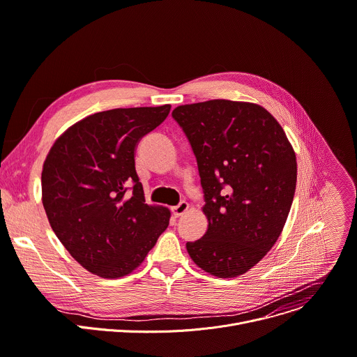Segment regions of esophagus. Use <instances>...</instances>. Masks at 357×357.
<instances>
[{
  "label": "esophagus",
  "instance_id": "esophagus-1",
  "mask_svg": "<svg viewBox=\"0 0 357 357\" xmlns=\"http://www.w3.org/2000/svg\"><path fill=\"white\" fill-rule=\"evenodd\" d=\"M188 209H189V204L183 201V202H181L179 205H176V206L172 208V213H174L175 218H179V216H182L183 213H186Z\"/></svg>",
  "mask_w": 357,
  "mask_h": 357
}]
</instances>
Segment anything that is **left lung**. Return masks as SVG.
Instances as JSON below:
<instances>
[{"label": "left lung", "instance_id": "obj_1", "mask_svg": "<svg viewBox=\"0 0 357 357\" xmlns=\"http://www.w3.org/2000/svg\"><path fill=\"white\" fill-rule=\"evenodd\" d=\"M205 193L204 238L190 259L216 278L246 273L279 239L294 202L298 164L283 128L253 102L211 100L179 105Z\"/></svg>", "mask_w": 357, "mask_h": 357}]
</instances>
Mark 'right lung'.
Segmentation results:
<instances>
[{
    "mask_svg": "<svg viewBox=\"0 0 357 357\" xmlns=\"http://www.w3.org/2000/svg\"><path fill=\"white\" fill-rule=\"evenodd\" d=\"M169 111L167 104L92 114L61 134L44 160L43 205L51 228L96 276L132 273L168 228L171 211L145 204L135 151Z\"/></svg>",
    "mask_w": 357,
    "mask_h": 357,
    "instance_id": "right-lung-1",
    "label": "right lung"
}]
</instances>
